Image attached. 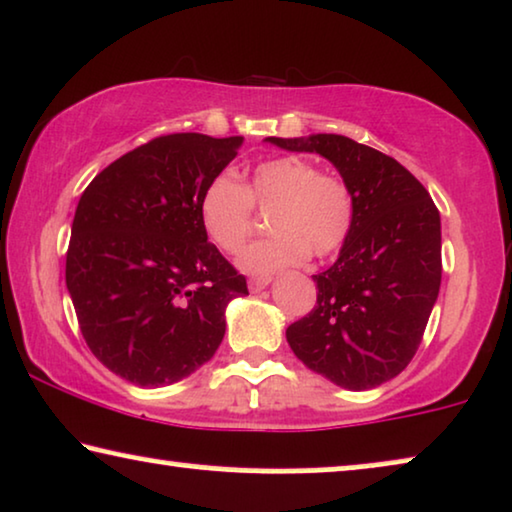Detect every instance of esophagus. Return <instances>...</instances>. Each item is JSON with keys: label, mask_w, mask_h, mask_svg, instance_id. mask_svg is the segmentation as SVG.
I'll return each mask as SVG.
<instances>
[{"label": "esophagus", "mask_w": 512, "mask_h": 512, "mask_svg": "<svg viewBox=\"0 0 512 512\" xmlns=\"http://www.w3.org/2000/svg\"><path fill=\"white\" fill-rule=\"evenodd\" d=\"M270 284V277H251L249 279V289L251 291H261L265 289V286Z\"/></svg>", "instance_id": "esophagus-1"}]
</instances>
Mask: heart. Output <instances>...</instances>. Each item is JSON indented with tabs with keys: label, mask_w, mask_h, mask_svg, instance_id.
<instances>
[{
	"label": "heart",
	"mask_w": 512,
	"mask_h": 512,
	"mask_svg": "<svg viewBox=\"0 0 512 512\" xmlns=\"http://www.w3.org/2000/svg\"><path fill=\"white\" fill-rule=\"evenodd\" d=\"M256 207L269 212L270 237L249 244L240 268L251 275L328 258L345 247L354 226V195L349 186L298 156L270 158L251 170L247 184L230 172L216 174L200 193L198 216L209 240L226 254H237L256 223Z\"/></svg>",
	"instance_id": "obj_1"
}]
</instances>
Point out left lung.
I'll return each mask as SVG.
<instances>
[{"instance_id": "left-lung-1", "label": "left lung", "mask_w": 512, "mask_h": 512, "mask_svg": "<svg viewBox=\"0 0 512 512\" xmlns=\"http://www.w3.org/2000/svg\"><path fill=\"white\" fill-rule=\"evenodd\" d=\"M268 142L331 160L356 207L338 261L312 277L317 305L286 328V340L338 387H380L412 361L438 298V207L398 160L373 146L342 135Z\"/></svg>"}]
</instances>
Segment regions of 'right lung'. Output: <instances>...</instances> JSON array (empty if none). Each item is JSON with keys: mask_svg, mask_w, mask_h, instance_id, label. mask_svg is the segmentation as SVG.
Listing matches in <instances>:
<instances>
[{"mask_svg": "<svg viewBox=\"0 0 512 512\" xmlns=\"http://www.w3.org/2000/svg\"><path fill=\"white\" fill-rule=\"evenodd\" d=\"M242 137L177 132L114 160L83 191L65 279L83 340L111 373L165 387L212 359L247 279L207 242L200 193Z\"/></svg>", "mask_w": 512, "mask_h": 512, "instance_id": "1", "label": "right lung"}]
</instances>
